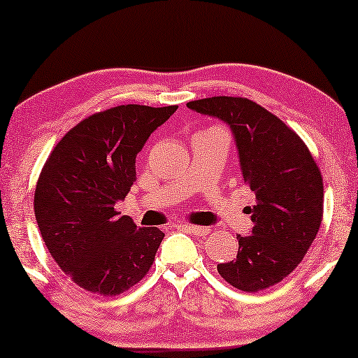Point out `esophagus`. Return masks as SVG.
Segmentation results:
<instances>
[{
	"mask_svg": "<svg viewBox=\"0 0 358 358\" xmlns=\"http://www.w3.org/2000/svg\"><path fill=\"white\" fill-rule=\"evenodd\" d=\"M180 227H181V230L188 231V234L196 235V236H203V235L210 234V229H209V227H201V225L185 224V225H180Z\"/></svg>",
	"mask_w": 358,
	"mask_h": 358,
	"instance_id": "esophagus-1",
	"label": "esophagus"
}]
</instances>
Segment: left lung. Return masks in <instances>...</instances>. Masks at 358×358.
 Masks as SVG:
<instances>
[{"label": "left lung", "mask_w": 358, "mask_h": 358, "mask_svg": "<svg viewBox=\"0 0 358 358\" xmlns=\"http://www.w3.org/2000/svg\"><path fill=\"white\" fill-rule=\"evenodd\" d=\"M186 107L230 124L245 185L256 194L248 208L251 235H236L238 253L217 264L235 289L259 292L279 284L301 263L323 219V177L294 129L245 97H208Z\"/></svg>", "instance_id": "obj_1"}]
</instances>
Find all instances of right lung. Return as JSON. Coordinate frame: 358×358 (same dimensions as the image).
Wrapping results in <instances>:
<instances>
[{"label":"right lung","instance_id":"right-lung-1","mask_svg":"<svg viewBox=\"0 0 358 358\" xmlns=\"http://www.w3.org/2000/svg\"><path fill=\"white\" fill-rule=\"evenodd\" d=\"M178 105H118L63 136L35 186L34 213L48 253L80 289L113 296L145 278L165 234L115 209L136 181V155Z\"/></svg>","mask_w":358,"mask_h":358}]
</instances>
